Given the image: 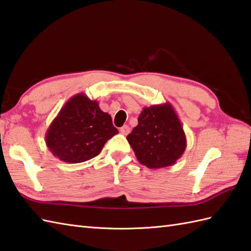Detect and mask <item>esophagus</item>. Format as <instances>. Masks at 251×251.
I'll list each match as a JSON object with an SVG mask.
<instances>
[{"label": "esophagus", "mask_w": 251, "mask_h": 251, "mask_svg": "<svg viewBox=\"0 0 251 251\" xmlns=\"http://www.w3.org/2000/svg\"><path fill=\"white\" fill-rule=\"evenodd\" d=\"M120 131H121V133L122 135H124V136H126V135H128V133L130 132V128H129V126H127V125H124L123 127H121L120 128Z\"/></svg>", "instance_id": "34e87169"}]
</instances>
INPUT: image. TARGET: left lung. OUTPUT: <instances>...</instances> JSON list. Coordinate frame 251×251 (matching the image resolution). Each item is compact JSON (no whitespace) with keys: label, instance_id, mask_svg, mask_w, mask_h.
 Returning <instances> with one entry per match:
<instances>
[{"label":"left lung","instance_id":"obj_1","mask_svg":"<svg viewBox=\"0 0 251 251\" xmlns=\"http://www.w3.org/2000/svg\"><path fill=\"white\" fill-rule=\"evenodd\" d=\"M127 141L140 164L150 169L174 165L186 150L182 123L169 102L143 108Z\"/></svg>","mask_w":251,"mask_h":251}]
</instances>
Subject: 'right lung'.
Wrapping results in <instances>:
<instances>
[{
	"mask_svg": "<svg viewBox=\"0 0 251 251\" xmlns=\"http://www.w3.org/2000/svg\"><path fill=\"white\" fill-rule=\"evenodd\" d=\"M119 130L110 114L85 94L73 96L64 104L46 132V144L53 156L68 164L94 158Z\"/></svg>",
	"mask_w": 251,
	"mask_h": 251,
	"instance_id": "1",
	"label": "right lung"
}]
</instances>
